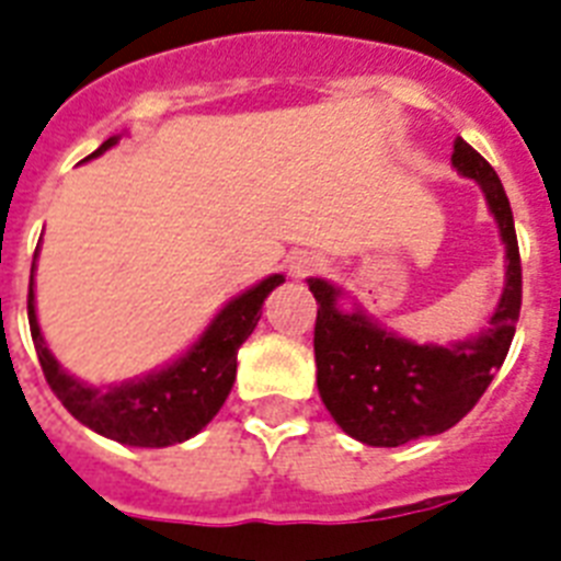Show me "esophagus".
<instances>
[{
    "mask_svg": "<svg viewBox=\"0 0 561 561\" xmlns=\"http://www.w3.org/2000/svg\"><path fill=\"white\" fill-rule=\"evenodd\" d=\"M288 271L294 279H305V276H311V273L325 271V262H322L320 256H313V253H299V256L290 259Z\"/></svg>",
    "mask_w": 561,
    "mask_h": 561,
    "instance_id": "obj_1",
    "label": "esophagus"
}]
</instances>
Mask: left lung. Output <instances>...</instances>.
<instances>
[{
    "label": "left lung",
    "instance_id": "8db88e82",
    "mask_svg": "<svg viewBox=\"0 0 561 561\" xmlns=\"http://www.w3.org/2000/svg\"><path fill=\"white\" fill-rule=\"evenodd\" d=\"M453 167L486 198L507 256L502 299L484 331L453 345H417L377 325L363 308L340 311L343 290L308 279L317 299L313 357L317 389L340 430L368 446H400L453 430L493 383L516 334L522 311V259L507 193L490 163L455 140Z\"/></svg>",
    "mask_w": 561,
    "mask_h": 561
}]
</instances>
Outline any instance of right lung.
I'll return each instance as SVG.
<instances>
[{"instance_id":"obj_1","label":"right lung","mask_w":561,"mask_h":561,"mask_svg":"<svg viewBox=\"0 0 561 561\" xmlns=\"http://www.w3.org/2000/svg\"><path fill=\"white\" fill-rule=\"evenodd\" d=\"M117 138L121 135L100 144L98 152H91L89 158H98L115 147ZM282 282L285 276L273 273L230 299L216 313V320L209 322L207 331L198 336V343L184 357L163 366L161 371L106 386V389H98V386H89L77 380L75 375H68L48 352L39 322H36L34 276H31L28 290L31 336H34V348L45 380L59 398V403L83 426L126 446H152V449L154 446H172L198 435L216 417L218 409L225 407L236 380V354H239L241 343L253 334L267 294Z\"/></svg>"}]
</instances>
